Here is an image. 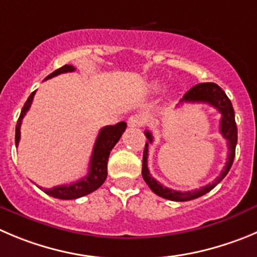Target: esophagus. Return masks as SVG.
I'll list each match as a JSON object with an SVG mask.
<instances>
[{"label": "esophagus", "mask_w": 257, "mask_h": 257, "mask_svg": "<svg viewBox=\"0 0 257 257\" xmlns=\"http://www.w3.org/2000/svg\"><path fill=\"white\" fill-rule=\"evenodd\" d=\"M145 123L146 117L141 114H134L128 119V125L132 126V128H140V126H142Z\"/></svg>", "instance_id": "esophagus-1"}]
</instances>
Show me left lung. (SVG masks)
I'll use <instances>...</instances> for the list:
<instances>
[{"label":"left lung","instance_id":"left-lung-1","mask_svg":"<svg viewBox=\"0 0 257 257\" xmlns=\"http://www.w3.org/2000/svg\"><path fill=\"white\" fill-rule=\"evenodd\" d=\"M180 102H181V104H183V102H204V104H209L212 105L213 107H215V109L220 112V115H222V117H220L219 132L223 136V138L227 141V145H228V157H227L226 166L223 167L219 176H218L214 181H212V184H208V185L203 186V188L198 189V190L176 191L172 190V189L166 188V186H164L162 184H160L157 180L153 179L152 175L150 174V170H148L147 165L148 146H150V143L153 142V137L150 132L146 131L145 134L146 137H147L148 142L146 143L145 151H143V180H145L146 184L150 186L151 190L155 194H157L158 196H161V198L169 199V200L174 201H188L209 193V191L212 190V189H214L215 186L226 177V175L228 174V171L231 170L232 164H233L234 153H236L237 125L236 120H234V110L233 106H232L231 100L228 99V96L226 95V92H224L217 83L204 82L195 85L184 95V97L181 99Z\"/></svg>","mask_w":257,"mask_h":257}]
</instances>
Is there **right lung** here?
<instances>
[{"mask_svg":"<svg viewBox=\"0 0 257 257\" xmlns=\"http://www.w3.org/2000/svg\"><path fill=\"white\" fill-rule=\"evenodd\" d=\"M74 67L71 64H66V66L61 67V68L56 69V71L50 73L45 80L52 77H56L61 73H67V72H73ZM35 91L31 92L26 100L25 105H24L21 114L19 116L18 124H16V133H15V143L18 147L19 142H20V126L23 117L30 109L31 102L34 99ZM126 128L125 121H120V123L115 124V125H107L101 128L99 136L96 138L95 146H93L92 156L90 160V167H88V174L86 175L83 179L78 180L76 183L67 184V185H58L54 186L52 189H43L45 194L53 196L57 199H64V200H71V199H77L81 196H85L87 194L92 193L96 189H99L100 186L104 184L105 179L107 176V160H109L110 151L114 148L117 141L120 140L121 134L124 133ZM42 189V188H40Z\"/></svg>","mask_w":257,"mask_h":257,"instance_id":"1","label":"right lung"}]
</instances>
